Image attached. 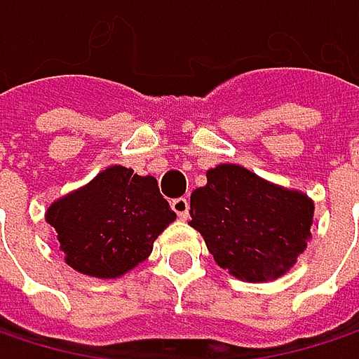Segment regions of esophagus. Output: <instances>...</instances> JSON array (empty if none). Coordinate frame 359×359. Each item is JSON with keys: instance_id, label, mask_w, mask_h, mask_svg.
<instances>
[{"instance_id": "obj_1", "label": "esophagus", "mask_w": 359, "mask_h": 359, "mask_svg": "<svg viewBox=\"0 0 359 359\" xmlns=\"http://www.w3.org/2000/svg\"><path fill=\"white\" fill-rule=\"evenodd\" d=\"M172 210L177 212V216H179L180 220H184L187 216H189V199L187 197H177V199H172Z\"/></svg>"}]
</instances>
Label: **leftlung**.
<instances>
[{"label": "left lung", "instance_id": "8db88e82", "mask_svg": "<svg viewBox=\"0 0 359 359\" xmlns=\"http://www.w3.org/2000/svg\"><path fill=\"white\" fill-rule=\"evenodd\" d=\"M189 214L218 266L262 283L283 276L304 253L314 203L241 166L220 164L191 193Z\"/></svg>", "mask_w": 359, "mask_h": 359}]
</instances>
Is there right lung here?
I'll return each instance as SVG.
<instances>
[{"label":"right lung","mask_w":359,"mask_h":359,"mask_svg":"<svg viewBox=\"0 0 359 359\" xmlns=\"http://www.w3.org/2000/svg\"><path fill=\"white\" fill-rule=\"evenodd\" d=\"M45 218L74 270L116 278L151 253L154 241L177 214L160 195L154 177L111 166L51 203Z\"/></svg>","instance_id":"right-lung-1"}]
</instances>
